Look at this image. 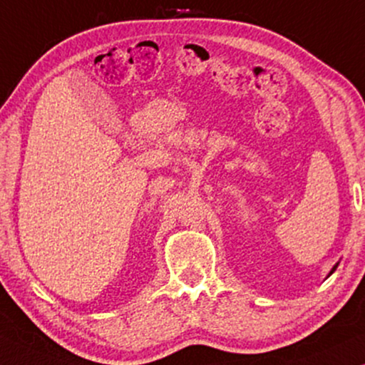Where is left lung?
I'll use <instances>...</instances> for the list:
<instances>
[{
    "instance_id": "obj_1",
    "label": "left lung",
    "mask_w": 365,
    "mask_h": 365,
    "mask_svg": "<svg viewBox=\"0 0 365 365\" xmlns=\"http://www.w3.org/2000/svg\"><path fill=\"white\" fill-rule=\"evenodd\" d=\"M337 266H339V264H336V266H334V267H332V271H331V272H329V276H331V274H332L334 271H336V269H337Z\"/></svg>"
}]
</instances>
